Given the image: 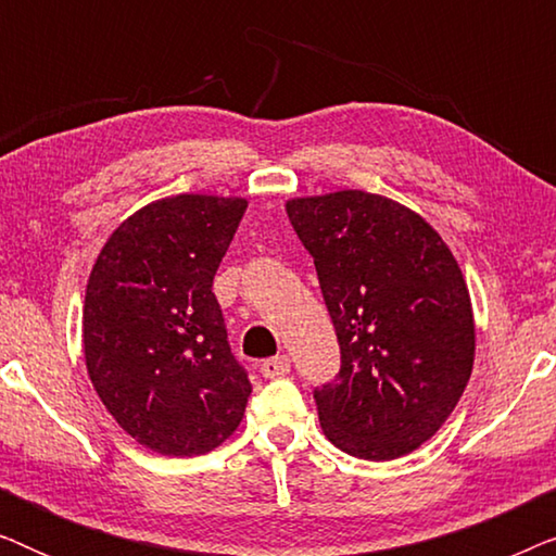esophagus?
Returning <instances> with one entry per match:
<instances>
[{"instance_id": "1", "label": "esophagus", "mask_w": 556, "mask_h": 556, "mask_svg": "<svg viewBox=\"0 0 556 556\" xmlns=\"http://www.w3.org/2000/svg\"><path fill=\"white\" fill-rule=\"evenodd\" d=\"M261 371H263V377H268V379L286 377L288 371H291V359H288L286 354L273 356V359H268V362H263V364H261Z\"/></svg>"}]
</instances>
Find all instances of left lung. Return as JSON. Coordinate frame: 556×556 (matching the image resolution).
<instances>
[{"instance_id":"obj_1","label":"left lung","mask_w":556,"mask_h":556,"mask_svg":"<svg viewBox=\"0 0 556 556\" xmlns=\"http://www.w3.org/2000/svg\"><path fill=\"white\" fill-rule=\"evenodd\" d=\"M341 349L314 392L324 435L364 460H394L443 428L476 356L463 270L440 232L390 197L339 189L291 197Z\"/></svg>"}]
</instances>
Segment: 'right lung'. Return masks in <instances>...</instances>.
I'll use <instances>...</instances> for the list:
<instances>
[{
    "instance_id": "1",
    "label": "right lung",
    "mask_w": 556,
    "mask_h": 556,
    "mask_svg": "<svg viewBox=\"0 0 556 556\" xmlns=\"http://www.w3.org/2000/svg\"><path fill=\"white\" fill-rule=\"evenodd\" d=\"M245 210V197H162L111 232L90 270L88 377L113 420L154 453L215 451L245 415L253 387L212 293Z\"/></svg>"
}]
</instances>
